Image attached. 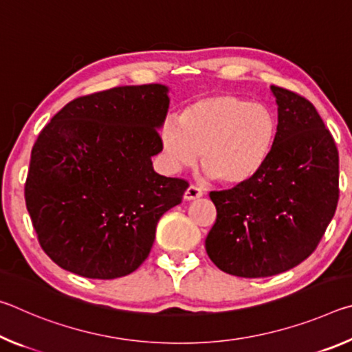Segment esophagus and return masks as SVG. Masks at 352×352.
<instances>
[{"label": "esophagus", "mask_w": 352, "mask_h": 352, "mask_svg": "<svg viewBox=\"0 0 352 352\" xmlns=\"http://www.w3.org/2000/svg\"><path fill=\"white\" fill-rule=\"evenodd\" d=\"M201 195H204V192H201V189L194 186V184H190V186H188V189L184 190V200H195V199H200Z\"/></svg>", "instance_id": "1"}]
</instances>
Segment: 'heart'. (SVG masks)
<instances>
[{
    "mask_svg": "<svg viewBox=\"0 0 352 352\" xmlns=\"http://www.w3.org/2000/svg\"><path fill=\"white\" fill-rule=\"evenodd\" d=\"M278 119L269 105L230 93L211 94L184 107L178 124L162 129V146L172 170L199 158L208 177L239 186L264 168L275 146Z\"/></svg>",
    "mask_w": 352,
    "mask_h": 352,
    "instance_id": "heart-1",
    "label": "heart"
}]
</instances>
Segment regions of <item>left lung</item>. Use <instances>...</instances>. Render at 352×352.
Listing matches in <instances>:
<instances>
[{"mask_svg":"<svg viewBox=\"0 0 352 352\" xmlns=\"http://www.w3.org/2000/svg\"><path fill=\"white\" fill-rule=\"evenodd\" d=\"M278 104L275 146L252 180L210 197L217 219L205 241L220 270L265 278L311 256L338 204V151L315 107L272 85Z\"/></svg>","mask_w":352,"mask_h":352,"instance_id":"1","label":"left lung"}]
</instances>
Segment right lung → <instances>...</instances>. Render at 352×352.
Segmentation results:
<instances>
[{
    "mask_svg": "<svg viewBox=\"0 0 352 352\" xmlns=\"http://www.w3.org/2000/svg\"><path fill=\"white\" fill-rule=\"evenodd\" d=\"M168 88L115 87L68 102L32 147L25 199L40 247L62 269L115 279L147 259L160 217L188 182L157 174Z\"/></svg>",
    "mask_w": 352,
    "mask_h": 352,
    "instance_id": "1",
    "label": "right lung"
}]
</instances>
